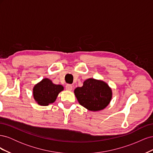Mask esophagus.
<instances>
[{
    "instance_id": "34e87169",
    "label": "esophagus",
    "mask_w": 153,
    "mask_h": 153,
    "mask_svg": "<svg viewBox=\"0 0 153 153\" xmlns=\"http://www.w3.org/2000/svg\"><path fill=\"white\" fill-rule=\"evenodd\" d=\"M66 89L67 91H71L73 89V86L71 84H67L66 85Z\"/></svg>"
}]
</instances>
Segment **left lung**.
I'll return each instance as SVG.
<instances>
[{"label": "left lung", "mask_w": 153, "mask_h": 153, "mask_svg": "<svg viewBox=\"0 0 153 153\" xmlns=\"http://www.w3.org/2000/svg\"><path fill=\"white\" fill-rule=\"evenodd\" d=\"M79 103L91 111L104 109L110 103L112 92L108 85L102 80L89 78L84 81L83 86L74 91Z\"/></svg>", "instance_id": "obj_1"}]
</instances>
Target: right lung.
<instances>
[{
    "label": "right lung",
    "instance_id": "obj_1",
    "mask_svg": "<svg viewBox=\"0 0 153 153\" xmlns=\"http://www.w3.org/2000/svg\"><path fill=\"white\" fill-rule=\"evenodd\" d=\"M63 89L62 85H55L46 78L34 87V98L39 105L48 106L56 100L59 93Z\"/></svg>",
    "mask_w": 153,
    "mask_h": 153
}]
</instances>
